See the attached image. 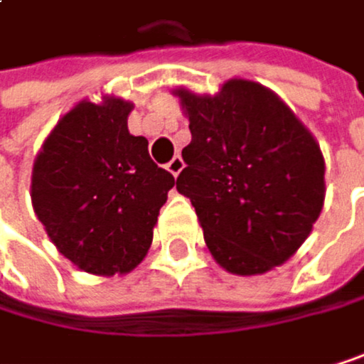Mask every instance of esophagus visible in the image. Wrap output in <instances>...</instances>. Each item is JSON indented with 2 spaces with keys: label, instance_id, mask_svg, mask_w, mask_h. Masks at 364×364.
Returning <instances> with one entry per match:
<instances>
[{
  "label": "esophagus",
  "instance_id": "obj_1",
  "mask_svg": "<svg viewBox=\"0 0 364 364\" xmlns=\"http://www.w3.org/2000/svg\"><path fill=\"white\" fill-rule=\"evenodd\" d=\"M183 166H186V164H183V159H181L178 155H174V157L166 164V168H168V172H170L172 176H178V172L183 170Z\"/></svg>",
  "mask_w": 364,
  "mask_h": 364
}]
</instances>
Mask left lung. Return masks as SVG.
Instances as JSON below:
<instances>
[{
	"label": "left lung",
	"mask_w": 364,
	"mask_h": 364,
	"mask_svg": "<svg viewBox=\"0 0 364 364\" xmlns=\"http://www.w3.org/2000/svg\"><path fill=\"white\" fill-rule=\"evenodd\" d=\"M192 142L176 190L192 200L220 267L257 276L291 259L321 213L326 164L300 118L269 88L228 80L215 95L174 88Z\"/></svg>",
	"instance_id": "1"
}]
</instances>
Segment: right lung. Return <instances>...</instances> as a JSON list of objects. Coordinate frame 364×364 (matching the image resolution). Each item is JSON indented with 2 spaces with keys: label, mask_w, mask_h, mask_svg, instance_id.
<instances>
[{
  "label": "right lung",
  "mask_w": 364,
  "mask_h": 364,
  "mask_svg": "<svg viewBox=\"0 0 364 364\" xmlns=\"http://www.w3.org/2000/svg\"><path fill=\"white\" fill-rule=\"evenodd\" d=\"M132 101L103 95L68 109L32 168V207L49 240L75 267L95 276L129 274L146 257L174 176L132 136Z\"/></svg>",
  "instance_id": "add662e5"
}]
</instances>
